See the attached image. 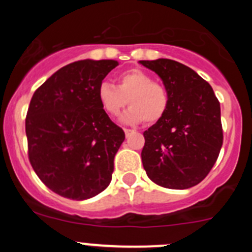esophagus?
Returning <instances> with one entry per match:
<instances>
[{
    "mask_svg": "<svg viewBox=\"0 0 252 252\" xmlns=\"http://www.w3.org/2000/svg\"><path fill=\"white\" fill-rule=\"evenodd\" d=\"M124 131H125V135H126V137H127L128 135H131L132 132H135V131L130 130V128H124Z\"/></svg>",
    "mask_w": 252,
    "mask_h": 252,
    "instance_id": "34e87169",
    "label": "esophagus"
}]
</instances>
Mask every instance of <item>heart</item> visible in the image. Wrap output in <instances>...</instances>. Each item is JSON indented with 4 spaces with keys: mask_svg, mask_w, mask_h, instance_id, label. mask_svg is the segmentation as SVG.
<instances>
[{
    "mask_svg": "<svg viewBox=\"0 0 252 252\" xmlns=\"http://www.w3.org/2000/svg\"><path fill=\"white\" fill-rule=\"evenodd\" d=\"M97 98L104 113L111 117L117 116L130 104L121 121L137 125L145 121L153 125L166 115L170 103L169 92L159 82L140 69H130L117 77V87L102 82L97 90Z\"/></svg>",
    "mask_w": 252,
    "mask_h": 252,
    "instance_id": "obj_1",
    "label": "heart"
}]
</instances>
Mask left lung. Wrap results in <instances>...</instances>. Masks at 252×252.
Listing matches in <instances>:
<instances>
[{"instance_id":"1","label":"left lung","mask_w":252,"mask_h":252,"mask_svg":"<svg viewBox=\"0 0 252 252\" xmlns=\"http://www.w3.org/2000/svg\"><path fill=\"white\" fill-rule=\"evenodd\" d=\"M169 92L166 115L144 132L142 165L158 186H197L215 165L223 142L221 107L203 78L175 60H140Z\"/></svg>"}]
</instances>
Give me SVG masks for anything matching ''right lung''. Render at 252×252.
I'll use <instances>...</instances> for the list:
<instances>
[{"label": "right lung", "mask_w": 252, "mask_h": 252, "mask_svg": "<svg viewBox=\"0 0 252 252\" xmlns=\"http://www.w3.org/2000/svg\"><path fill=\"white\" fill-rule=\"evenodd\" d=\"M116 60H78L35 91L26 115L29 160L57 194L83 201L108 187L125 132L104 113L97 90Z\"/></svg>", "instance_id": "obj_1"}]
</instances>
